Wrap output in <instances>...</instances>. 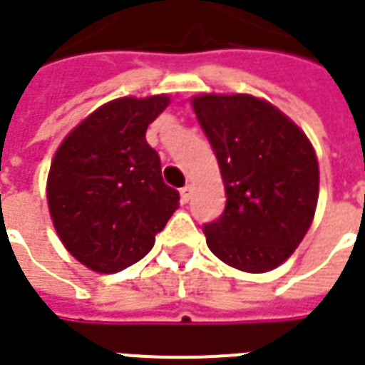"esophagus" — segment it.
I'll use <instances>...</instances> for the list:
<instances>
[{
	"label": "esophagus",
	"instance_id": "34e87169",
	"mask_svg": "<svg viewBox=\"0 0 365 365\" xmlns=\"http://www.w3.org/2000/svg\"><path fill=\"white\" fill-rule=\"evenodd\" d=\"M180 195H182L183 203H187L191 200V185H183L182 190H180Z\"/></svg>",
	"mask_w": 365,
	"mask_h": 365
}]
</instances>
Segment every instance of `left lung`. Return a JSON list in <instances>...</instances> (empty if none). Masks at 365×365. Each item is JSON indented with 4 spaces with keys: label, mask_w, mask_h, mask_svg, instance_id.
I'll return each instance as SVG.
<instances>
[{
    "label": "left lung",
    "mask_w": 365,
    "mask_h": 365,
    "mask_svg": "<svg viewBox=\"0 0 365 365\" xmlns=\"http://www.w3.org/2000/svg\"><path fill=\"white\" fill-rule=\"evenodd\" d=\"M191 104L227 195L221 217L203 225L207 247L239 271L277 269L314 219V148L289 116L251 94H200Z\"/></svg>",
    "instance_id": "obj_1"
}]
</instances>
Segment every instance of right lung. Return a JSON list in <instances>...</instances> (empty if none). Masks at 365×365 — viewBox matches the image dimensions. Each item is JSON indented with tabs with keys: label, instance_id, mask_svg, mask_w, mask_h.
<instances>
[{
	"label": "right lung",
	"instance_id": "right-lung-1",
	"mask_svg": "<svg viewBox=\"0 0 365 365\" xmlns=\"http://www.w3.org/2000/svg\"><path fill=\"white\" fill-rule=\"evenodd\" d=\"M170 98H116L86 116L51 162L47 201L53 225L76 261L118 272L154 247L180 193L162 180L146 130Z\"/></svg>",
	"mask_w": 365,
	"mask_h": 365
}]
</instances>
